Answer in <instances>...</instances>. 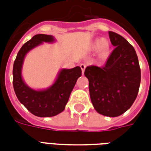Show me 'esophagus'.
<instances>
[{"label": "esophagus", "mask_w": 151, "mask_h": 151, "mask_svg": "<svg viewBox=\"0 0 151 151\" xmlns=\"http://www.w3.org/2000/svg\"><path fill=\"white\" fill-rule=\"evenodd\" d=\"M80 67H81V69H82V73H84V71H85L86 69V65L85 64H81V65H80Z\"/></svg>", "instance_id": "esophagus-1"}]
</instances>
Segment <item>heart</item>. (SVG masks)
I'll return each instance as SVG.
<instances>
[{
  "mask_svg": "<svg viewBox=\"0 0 151 151\" xmlns=\"http://www.w3.org/2000/svg\"><path fill=\"white\" fill-rule=\"evenodd\" d=\"M92 48L93 49H98L99 55L102 56H105L109 52L110 43L106 39H102L101 40H98L92 44Z\"/></svg>",
  "mask_w": 151,
  "mask_h": 151,
  "instance_id": "b5f03b06",
  "label": "heart"
}]
</instances>
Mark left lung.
<instances>
[{
    "mask_svg": "<svg viewBox=\"0 0 151 151\" xmlns=\"http://www.w3.org/2000/svg\"><path fill=\"white\" fill-rule=\"evenodd\" d=\"M115 47L103 67L87 66L92 104L99 113L109 117L122 115L135 101L141 82V69L133 47L124 37L108 31Z\"/></svg>",
    "mask_w": 151,
    "mask_h": 151,
    "instance_id": "obj_1",
    "label": "left lung"
}]
</instances>
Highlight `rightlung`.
I'll list each match as a JSON object with an SVG mask.
<instances>
[{"mask_svg":"<svg viewBox=\"0 0 151 151\" xmlns=\"http://www.w3.org/2000/svg\"><path fill=\"white\" fill-rule=\"evenodd\" d=\"M52 35L39 34L25 43L18 52L13 68V85L18 100L28 111L40 117L54 116L65 110L69 95L76 82L82 76L79 66L62 69L55 83L44 91H35L28 87L22 78V65L26 54L43 42H52Z\"/></svg>","mask_w":151,"mask_h":151,"instance_id":"1","label":"right lung"}]
</instances>
